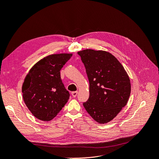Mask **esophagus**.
<instances>
[{
  "instance_id": "esophagus-1",
  "label": "esophagus",
  "mask_w": 159,
  "mask_h": 159,
  "mask_svg": "<svg viewBox=\"0 0 159 159\" xmlns=\"http://www.w3.org/2000/svg\"><path fill=\"white\" fill-rule=\"evenodd\" d=\"M78 94V92L77 91H75V92H71V95L73 98H75Z\"/></svg>"
}]
</instances>
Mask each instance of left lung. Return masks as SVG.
I'll list each match as a JSON object with an SVG mask.
<instances>
[{
    "mask_svg": "<svg viewBox=\"0 0 159 159\" xmlns=\"http://www.w3.org/2000/svg\"><path fill=\"white\" fill-rule=\"evenodd\" d=\"M90 84V96L83 106L100 124L112 120L126 105L131 92L129 76L109 52L86 49L78 52Z\"/></svg>",
    "mask_w": 159,
    "mask_h": 159,
    "instance_id": "obj_1",
    "label": "left lung"
}]
</instances>
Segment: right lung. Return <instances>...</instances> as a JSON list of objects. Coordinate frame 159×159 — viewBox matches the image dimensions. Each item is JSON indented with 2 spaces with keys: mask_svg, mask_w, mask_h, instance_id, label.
<instances>
[{
  "mask_svg": "<svg viewBox=\"0 0 159 159\" xmlns=\"http://www.w3.org/2000/svg\"><path fill=\"white\" fill-rule=\"evenodd\" d=\"M71 56L72 54L46 56L27 75L22 86L23 98L38 119L51 120L67 102L70 94L62 83L60 70Z\"/></svg>",
  "mask_w": 159,
  "mask_h": 159,
  "instance_id": "1",
  "label": "right lung"
}]
</instances>
